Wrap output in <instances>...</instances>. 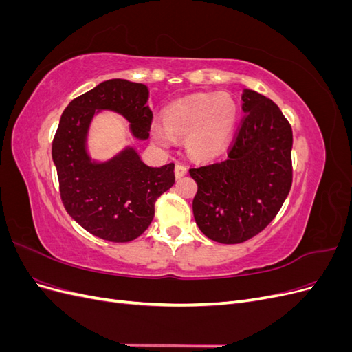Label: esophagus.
<instances>
[{
	"instance_id": "obj_1",
	"label": "esophagus",
	"mask_w": 352,
	"mask_h": 352,
	"mask_svg": "<svg viewBox=\"0 0 352 352\" xmlns=\"http://www.w3.org/2000/svg\"><path fill=\"white\" fill-rule=\"evenodd\" d=\"M188 173V168H186V166H184V164H176V167H175V175H176V177L179 179V177H182V176H185Z\"/></svg>"
}]
</instances>
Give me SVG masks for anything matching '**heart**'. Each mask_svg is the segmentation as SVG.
<instances>
[{"label":"heart","mask_w":352,"mask_h":352,"mask_svg":"<svg viewBox=\"0 0 352 352\" xmlns=\"http://www.w3.org/2000/svg\"><path fill=\"white\" fill-rule=\"evenodd\" d=\"M238 107L229 95L198 94L180 100L164 111V124L154 123V141L170 145L173 135L186 136L188 151L198 158H211L225 150L235 131Z\"/></svg>","instance_id":"obj_1"}]
</instances>
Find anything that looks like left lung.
<instances>
[{"mask_svg": "<svg viewBox=\"0 0 352 352\" xmlns=\"http://www.w3.org/2000/svg\"><path fill=\"white\" fill-rule=\"evenodd\" d=\"M245 113L228 157L189 168L194 217L204 235L241 243L276 217L292 185V127L264 95L243 89Z\"/></svg>", "mask_w": 352, "mask_h": 352, "instance_id": "1", "label": "left lung"}]
</instances>
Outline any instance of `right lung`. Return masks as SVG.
Here are the masks:
<instances>
[{
    "label": "right lung",
    "mask_w": 352,
    "mask_h": 352,
    "mask_svg": "<svg viewBox=\"0 0 352 352\" xmlns=\"http://www.w3.org/2000/svg\"><path fill=\"white\" fill-rule=\"evenodd\" d=\"M148 88L126 79L101 82L70 101L52 141L60 195L74 221L110 242L141 236L154 219L158 197L175 184V164L146 166L132 146L109 162H94L87 150L89 124L101 110L122 114L136 140H148L153 111Z\"/></svg>",
    "instance_id": "add662e5"
}]
</instances>
